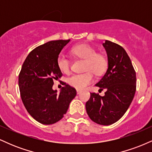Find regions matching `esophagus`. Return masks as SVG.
<instances>
[{
    "instance_id": "obj_1",
    "label": "esophagus",
    "mask_w": 152,
    "mask_h": 152,
    "mask_svg": "<svg viewBox=\"0 0 152 152\" xmlns=\"http://www.w3.org/2000/svg\"><path fill=\"white\" fill-rule=\"evenodd\" d=\"M76 92H77V94H80L81 93V91L77 89V90H76Z\"/></svg>"
}]
</instances>
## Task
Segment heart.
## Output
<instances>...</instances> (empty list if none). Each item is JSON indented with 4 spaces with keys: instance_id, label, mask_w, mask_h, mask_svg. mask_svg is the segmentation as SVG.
Returning <instances> with one entry per match:
<instances>
[{
    "instance_id": "obj_1",
    "label": "heart",
    "mask_w": 152,
    "mask_h": 152,
    "mask_svg": "<svg viewBox=\"0 0 152 152\" xmlns=\"http://www.w3.org/2000/svg\"><path fill=\"white\" fill-rule=\"evenodd\" d=\"M71 53L74 56L86 60L83 74H74L68 78V83L71 86L83 89L94 80L93 72L95 74H102L107 67V61L102 54L96 53L94 48L87 45H80L72 48ZM58 69L64 74H68L71 70V61L64 54H61L57 58Z\"/></svg>"
}]
</instances>
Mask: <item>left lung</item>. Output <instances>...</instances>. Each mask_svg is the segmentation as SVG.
<instances>
[{
    "label": "left lung",
    "mask_w": 152,
    "mask_h": 152,
    "mask_svg": "<svg viewBox=\"0 0 152 152\" xmlns=\"http://www.w3.org/2000/svg\"><path fill=\"white\" fill-rule=\"evenodd\" d=\"M108 58V69L96 84L105 95L91 93L86 109L92 121L108 126L119 120L133 100L137 87L136 72L126 50L119 45L106 40L103 43Z\"/></svg>",
    "instance_id": "obj_1"
}]
</instances>
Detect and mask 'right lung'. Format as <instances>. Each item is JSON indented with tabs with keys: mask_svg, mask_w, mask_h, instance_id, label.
Returning <instances> with one entry per match:
<instances>
[{
	"mask_svg": "<svg viewBox=\"0 0 152 152\" xmlns=\"http://www.w3.org/2000/svg\"><path fill=\"white\" fill-rule=\"evenodd\" d=\"M69 41H50L36 47L26 57L19 74L22 102L29 114L43 124H53L61 119L76 95V89L66 83L59 94L52 88L53 80L62 76L57 58Z\"/></svg>",
	"mask_w": 152,
	"mask_h": 152,
	"instance_id": "1",
	"label": "right lung"
}]
</instances>
